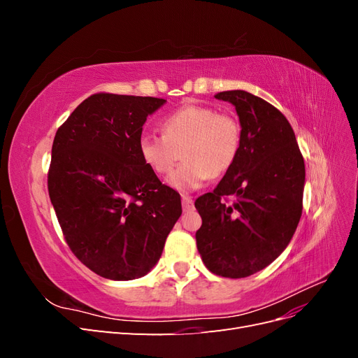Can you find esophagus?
Listing matches in <instances>:
<instances>
[{"label": "esophagus", "instance_id": "34e87169", "mask_svg": "<svg viewBox=\"0 0 358 358\" xmlns=\"http://www.w3.org/2000/svg\"><path fill=\"white\" fill-rule=\"evenodd\" d=\"M192 206H194V201H192V199L189 196H182V208H183V210H191Z\"/></svg>", "mask_w": 358, "mask_h": 358}]
</instances>
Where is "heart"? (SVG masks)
Wrapping results in <instances>:
<instances>
[{
	"instance_id": "1",
	"label": "heart",
	"mask_w": 358,
	"mask_h": 358,
	"mask_svg": "<svg viewBox=\"0 0 358 358\" xmlns=\"http://www.w3.org/2000/svg\"><path fill=\"white\" fill-rule=\"evenodd\" d=\"M162 136L140 138V155L157 175H167L180 157L185 161L171 173L167 183L176 191H196L210 176H221L239 155L242 128L231 115L212 107L187 104L161 122Z\"/></svg>"
}]
</instances>
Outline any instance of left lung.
I'll list each match as a JSON object with an SVG mask.
<instances>
[{"label":"left lung","instance_id":"8db88e82","mask_svg":"<svg viewBox=\"0 0 358 358\" xmlns=\"http://www.w3.org/2000/svg\"><path fill=\"white\" fill-rule=\"evenodd\" d=\"M216 100L236 107L242 143L234 164L212 192L196 200V233L204 266L224 278H246L285 251L301 216L305 161L287 117L246 91H224ZM234 196L229 205L222 199Z\"/></svg>","mask_w":358,"mask_h":358}]
</instances>
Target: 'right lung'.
Listing matches in <instances>:
<instances>
[{
  "label": "right lung",
  "mask_w": 358,
  "mask_h": 358,
  "mask_svg": "<svg viewBox=\"0 0 358 358\" xmlns=\"http://www.w3.org/2000/svg\"><path fill=\"white\" fill-rule=\"evenodd\" d=\"M164 103L94 94L53 138L52 206L73 254L106 279L150 272L182 213L179 194L162 185L138 149L146 117Z\"/></svg>",
  "instance_id": "1"
}]
</instances>
